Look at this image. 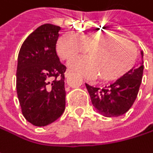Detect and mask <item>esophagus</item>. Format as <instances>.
Returning a JSON list of instances; mask_svg holds the SVG:
<instances>
[{"mask_svg":"<svg viewBox=\"0 0 153 153\" xmlns=\"http://www.w3.org/2000/svg\"><path fill=\"white\" fill-rule=\"evenodd\" d=\"M72 74H73V71H71V70H67V71L65 72V77H66V78H68V77Z\"/></svg>","mask_w":153,"mask_h":153,"instance_id":"34e87169","label":"esophagus"}]
</instances>
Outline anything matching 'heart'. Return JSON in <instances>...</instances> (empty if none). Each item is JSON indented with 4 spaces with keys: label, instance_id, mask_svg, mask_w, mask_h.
<instances>
[{
    "label": "heart",
    "instance_id": "heart-1",
    "mask_svg": "<svg viewBox=\"0 0 153 153\" xmlns=\"http://www.w3.org/2000/svg\"><path fill=\"white\" fill-rule=\"evenodd\" d=\"M89 51V57L77 58L70 66L88 79L100 76L102 81L114 80L133 65L137 51L125 38L113 33L92 32L81 36L65 33L58 42L57 51L65 61H70Z\"/></svg>",
    "mask_w": 153,
    "mask_h": 153
}]
</instances>
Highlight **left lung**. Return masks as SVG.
<instances>
[{
	"instance_id": "1",
	"label": "left lung",
	"mask_w": 153,
	"mask_h": 153,
	"mask_svg": "<svg viewBox=\"0 0 153 153\" xmlns=\"http://www.w3.org/2000/svg\"><path fill=\"white\" fill-rule=\"evenodd\" d=\"M142 57L143 56L141 51ZM143 73V61L138 68H133L105 88L86 83L91 102L97 112L105 117H118L126 113L137 97Z\"/></svg>"
}]
</instances>
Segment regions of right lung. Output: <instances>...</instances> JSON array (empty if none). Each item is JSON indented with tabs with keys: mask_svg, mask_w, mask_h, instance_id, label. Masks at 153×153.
I'll list each match as a JSON object with an SVG mask.
<instances>
[{
	"mask_svg": "<svg viewBox=\"0 0 153 153\" xmlns=\"http://www.w3.org/2000/svg\"><path fill=\"white\" fill-rule=\"evenodd\" d=\"M61 27L45 24L34 30L19 50L16 93L25 120L37 127L56 120L65 109V73L56 43Z\"/></svg>",
	"mask_w": 153,
	"mask_h": 153,
	"instance_id": "1",
	"label": "right lung"
}]
</instances>
